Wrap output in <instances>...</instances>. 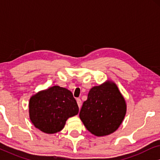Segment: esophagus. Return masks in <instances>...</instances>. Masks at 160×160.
<instances>
[{"mask_svg": "<svg viewBox=\"0 0 160 160\" xmlns=\"http://www.w3.org/2000/svg\"><path fill=\"white\" fill-rule=\"evenodd\" d=\"M76 102H77L78 108H81V107H82V100H81L79 98H77V99H76Z\"/></svg>", "mask_w": 160, "mask_h": 160, "instance_id": "esophagus-1", "label": "esophagus"}]
</instances>
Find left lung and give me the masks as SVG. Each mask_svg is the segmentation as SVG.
I'll return each instance as SVG.
<instances>
[{"instance_id": "obj_1", "label": "left lung", "mask_w": 160, "mask_h": 160, "mask_svg": "<svg viewBox=\"0 0 160 160\" xmlns=\"http://www.w3.org/2000/svg\"><path fill=\"white\" fill-rule=\"evenodd\" d=\"M126 111L125 100L117 84L108 81L89 90L79 117L87 130L101 137L110 135L119 128Z\"/></svg>"}]
</instances>
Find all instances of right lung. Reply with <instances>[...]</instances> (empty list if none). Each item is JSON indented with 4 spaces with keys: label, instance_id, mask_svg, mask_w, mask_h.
Listing matches in <instances>:
<instances>
[{
    "label": "right lung",
    "instance_id": "obj_1",
    "mask_svg": "<svg viewBox=\"0 0 160 160\" xmlns=\"http://www.w3.org/2000/svg\"><path fill=\"white\" fill-rule=\"evenodd\" d=\"M78 106L68 89L54 86L32 95L29 102V115L33 125L42 132H60L69 117L77 115Z\"/></svg>",
    "mask_w": 160,
    "mask_h": 160
}]
</instances>
